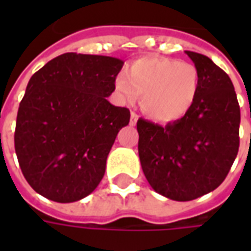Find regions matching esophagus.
I'll return each mask as SVG.
<instances>
[{
	"label": "esophagus",
	"mask_w": 251,
	"mask_h": 251,
	"mask_svg": "<svg viewBox=\"0 0 251 251\" xmlns=\"http://www.w3.org/2000/svg\"><path fill=\"white\" fill-rule=\"evenodd\" d=\"M137 120H138V115L136 113H131L130 114V125L134 126L137 124Z\"/></svg>",
	"instance_id": "obj_1"
}]
</instances>
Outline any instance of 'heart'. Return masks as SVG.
Here are the masks:
<instances>
[{
    "label": "heart",
    "mask_w": 251,
    "mask_h": 251,
    "mask_svg": "<svg viewBox=\"0 0 251 251\" xmlns=\"http://www.w3.org/2000/svg\"><path fill=\"white\" fill-rule=\"evenodd\" d=\"M115 90L127 103L142 97L141 109L158 122L184 117L199 90V72L195 66L160 56L140 57L125 67Z\"/></svg>",
    "instance_id": "1"
}]
</instances>
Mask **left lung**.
Listing matches in <instances>:
<instances>
[{
  "label": "left lung",
  "instance_id": "obj_1",
  "mask_svg": "<svg viewBox=\"0 0 251 251\" xmlns=\"http://www.w3.org/2000/svg\"><path fill=\"white\" fill-rule=\"evenodd\" d=\"M199 72V90L187 114L160 126L140 118L138 156L157 194L188 201L218 188L239 148L241 110L231 79L210 57L185 51Z\"/></svg>",
  "mask_w": 251,
  "mask_h": 251
}]
</instances>
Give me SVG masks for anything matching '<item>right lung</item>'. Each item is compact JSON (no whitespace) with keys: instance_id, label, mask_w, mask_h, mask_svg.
<instances>
[{"instance_id":"right-lung-1","label":"right lung","mask_w":251,"mask_h":251,"mask_svg":"<svg viewBox=\"0 0 251 251\" xmlns=\"http://www.w3.org/2000/svg\"><path fill=\"white\" fill-rule=\"evenodd\" d=\"M121 59L68 52L28 82L20 103L14 149L37 194L57 203L86 198L98 187L118 131L130 111L107 100Z\"/></svg>"}]
</instances>
